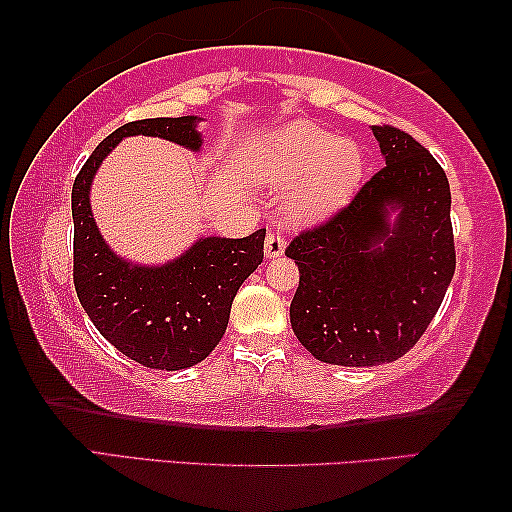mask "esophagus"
<instances>
[{"mask_svg":"<svg viewBox=\"0 0 512 512\" xmlns=\"http://www.w3.org/2000/svg\"><path fill=\"white\" fill-rule=\"evenodd\" d=\"M283 249H286V238L281 236V233H267L265 238V256L267 258H276L283 254Z\"/></svg>","mask_w":512,"mask_h":512,"instance_id":"1","label":"esophagus"}]
</instances>
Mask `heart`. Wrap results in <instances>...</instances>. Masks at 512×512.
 I'll return each instance as SVG.
<instances>
[{"label": "heart", "mask_w": 512, "mask_h": 512, "mask_svg": "<svg viewBox=\"0 0 512 512\" xmlns=\"http://www.w3.org/2000/svg\"><path fill=\"white\" fill-rule=\"evenodd\" d=\"M251 170L265 183L297 181L286 197V213L292 222H313L351 195L363 172V154L351 140L315 124L290 122L258 138Z\"/></svg>", "instance_id": "obj_1"}]
</instances>
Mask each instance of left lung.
<instances>
[{
  "instance_id": "left-lung-1",
  "label": "left lung",
  "mask_w": 512,
  "mask_h": 512,
  "mask_svg": "<svg viewBox=\"0 0 512 512\" xmlns=\"http://www.w3.org/2000/svg\"><path fill=\"white\" fill-rule=\"evenodd\" d=\"M372 131L385 165L347 206L286 247L299 267L292 331L331 365L372 367L404 356L429 329L456 270L445 170L410 133L392 124ZM388 205L402 208L392 227Z\"/></svg>"
}]
</instances>
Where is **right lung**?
<instances>
[{"mask_svg":"<svg viewBox=\"0 0 512 512\" xmlns=\"http://www.w3.org/2000/svg\"><path fill=\"white\" fill-rule=\"evenodd\" d=\"M197 117H147L115 129L83 163L72 186L74 290L97 331L149 370H186L222 340L231 301L263 263L265 229L247 238H204L163 267L120 261L90 213V183L104 156L127 136H158L199 149Z\"/></svg>","mask_w":512,"mask_h":512,"instance_id":"right-lung-1","label":"right lung"}]
</instances>
